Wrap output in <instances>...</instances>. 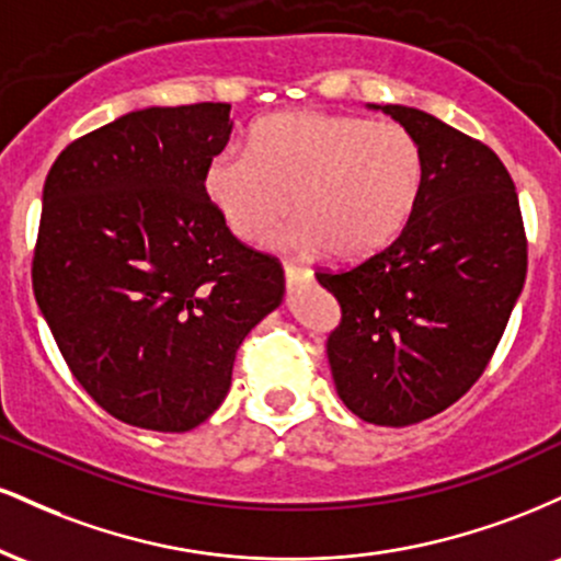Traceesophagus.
Instances as JSON below:
<instances>
[{
  "label": "esophagus",
  "instance_id": "obj_1",
  "mask_svg": "<svg viewBox=\"0 0 561 561\" xmlns=\"http://www.w3.org/2000/svg\"><path fill=\"white\" fill-rule=\"evenodd\" d=\"M285 276H287V285H298V282H308L313 276V272L302 263H285Z\"/></svg>",
  "mask_w": 561,
  "mask_h": 561
}]
</instances>
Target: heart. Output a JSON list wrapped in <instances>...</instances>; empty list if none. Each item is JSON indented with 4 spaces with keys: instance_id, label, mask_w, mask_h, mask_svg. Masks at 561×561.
<instances>
[{
    "instance_id": "obj_1",
    "label": "heart",
    "mask_w": 561,
    "mask_h": 561,
    "mask_svg": "<svg viewBox=\"0 0 561 561\" xmlns=\"http://www.w3.org/2000/svg\"><path fill=\"white\" fill-rule=\"evenodd\" d=\"M424 184L420 139L392 121L317 111L274 113L248 134V152L205 163V197L244 242L261 244L289 214V248L324 244L334 259H362L405 227Z\"/></svg>"
}]
</instances>
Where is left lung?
<instances>
[{"label": "left lung", "mask_w": 561, "mask_h": 561, "mask_svg": "<svg viewBox=\"0 0 561 561\" xmlns=\"http://www.w3.org/2000/svg\"><path fill=\"white\" fill-rule=\"evenodd\" d=\"M420 139L424 184L401 234L369 259L319 268L340 302L327 358L347 409L405 427L459 401L491 364L527 274L506 165L435 115L379 105Z\"/></svg>", "instance_id": "1"}]
</instances>
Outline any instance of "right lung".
I'll list each match as a JSON object with an SVG mask.
<instances>
[{
	"mask_svg": "<svg viewBox=\"0 0 561 561\" xmlns=\"http://www.w3.org/2000/svg\"><path fill=\"white\" fill-rule=\"evenodd\" d=\"M229 134L227 102L147 107L70 141L44 182L36 302L70 375L134 427L208 420L242 340L285 295L279 259L205 197Z\"/></svg>",
	"mask_w": 561,
	"mask_h": 561,
	"instance_id": "obj_1",
	"label": "right lung"
}]
</instances>
